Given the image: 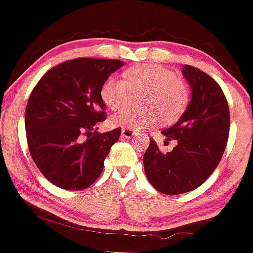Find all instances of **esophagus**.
I'll use <instances>...</instances> for the list:
<instances>
[{"label": "esophagus", "instance_id": "obj_1", "mask_svg": "<svg viewBox=\"0 0 253 253\" xmlns=\"http://www.w3.org/2000/svg\"><path fill=\"white\" fill-rule=\"evenodd\" d=\"M134 133H136V131H133V129H131V128H122L121 129V134H122V137H125V138H131V137L134 136Z\"/></svg>", "mask_w": 253, "mask_h": 253}]
</instances>
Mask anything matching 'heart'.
<instances>
[{"mask_svg": "<svg viewBox=\"0 0 253 253\" xmlns=\"http://www.w3.org/2000/svg\"><path fill=\"white\" fill-rule=\"evenodd\" d=\"M129 89L145 91L142 110L124 109L111 117L114 126L141 129L157 122L158 115L164 122L177 119L188 101V91L174 72L162 66L144 63L134 66L126 72V81L111 76L101 86V99L112 109L119 110L128 100Z\"/></svg>", "mask_w": 253, "mask_h": 253, "instance_id": "heart-1", "label": "heart"}]
</instances>
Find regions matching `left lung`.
<instances>
[{
  "label": "left lung",
  "instance_id": "obj_1",
  "mask_svg": "<svg viewBox=\"0 0 253 253\" xmlns=\"http://www.w3.org/2000/svg\"><path fill=\"white\" fill-rule=\"evenodd\" d=\"M182 73L192 96L175 125L162 131L176 141L171 152H162L150 139L143 157L148 181L165 195H181L200 187L218 167L229 138V105L219 84L192 66Z\"/></svg>",
  "mask_w": 253,
  "mask_h": 253
}]
</instances>
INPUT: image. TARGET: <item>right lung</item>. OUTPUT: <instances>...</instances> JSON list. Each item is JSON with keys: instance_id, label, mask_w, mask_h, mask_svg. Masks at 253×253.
<instances>
[{"instance_id": "obj_1", "label": "right lung", "mask_w": 253, "mask_h": 253, "mask_svg": "<svg viewBox=\"0 0 253 253\" xmlns=\"http://www.w3.org/2000/svg\"><path fill=\"white\" fill-rule=\"evenodd\" d=\"M120 60L75 58L47 71L25 109L28 148L38 169L57 187L79 191L104 169L121 128L99 133L106 119L101 86L122 67Z\"/></svg>"}]
</instances>
